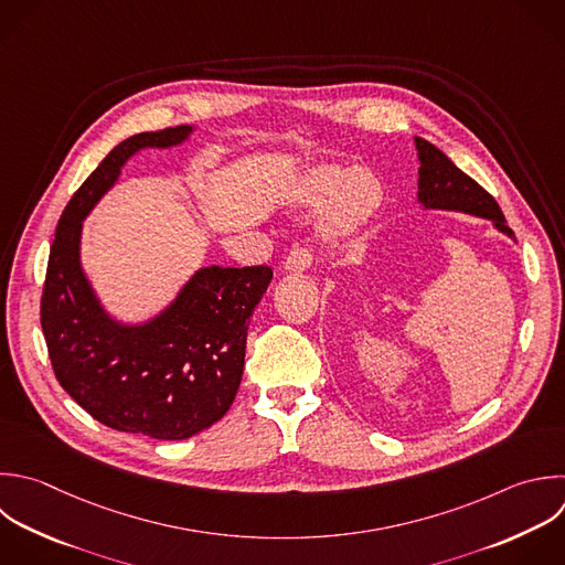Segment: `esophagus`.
Masks as SVG:
<instances>
[{"mask_svg": "<svg viewBox=\"0 0 565 565\" xmlns=\"http://www.w3.org/2000/svg\"><path fill=\"white\" fill-rule=\"evenodd\" d=\"M311 263H313L311 252L305 249V247H300V249L289 252V256H287L285 263H282V269H285V271H294V274H302V271H307V269L311 267Z\"/></svg>", "mask_w": 565, "mask_h": 565, "instance_id": "1", "label": "esophagus"}]
</instances>
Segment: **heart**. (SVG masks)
Returning <instances> with one entry per match:
<instances>
[{
    "label": "heart",
    "instance_id": "b5f03b06",
    "mask_svg": "<svg viewBox=\"0 0 565 565\" xmlns=\"http://www.w3.org/2000/svg\"><path fill=\"white\" fill-rule=\"evenodd\" d=\"M384 185L375 172L358 168L344 172L335 166L313 168L294 194V205L316 210L322 236L347 241L358 236L380 212Z\"/></svg>",
    "mask_w": 565,
    "mask_h": 565
}]
</instances>
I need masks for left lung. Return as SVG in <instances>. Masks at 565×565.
<instances>
[{"label": "left lung", "instance_id": "8db88e82", "mask_svg": "<svg viewBox=\"0 0 565 565\" xmlns=\"http://www.w3.org/2000/svg\"><path fill=\"white\" fill-rule=\"evenodd\" d=\"M415 150L419 159L417 201L424 210L461 212L486 218L492 223L494 230L514 241V234L505 225L497 201L479 183L463 174L439 148H435L426 139L415 137Z\"/></svg>", "mask_w": 565, "mask_h": 565}]
</instances>
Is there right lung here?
Listing matches in <instances>:
<instances>
[{"label": "right lung", "mask_w": 565, "mask_h": 565, "mask_svg": "<svg viewBox=\"0 0 565 565\" xmlns=\"http://www.w3.org/2000/svg\"><path fill=\"white\" fill-rule=\"evenodd\" d=\"M192 132H141L110 150L60 218L42 296V329L64 391L102 424L154 439H188L230 411L249 318L274 276L265 265L203 267L143 322L113 318L88 280L84 218L135 154L181 146Z\"/></svg>", "instance_id": "obj_1"}]
</instances>
